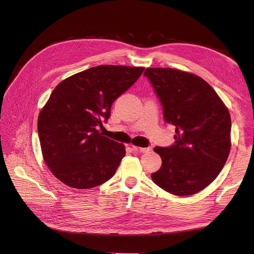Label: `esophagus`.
I'll return each instance as SVG.
<instances>
[{
  "label": "esophagus",
  "mask_w": 254,
  "mask_h": 254,
  "mask_svg": "<svg viewBox=\"0 0 254 254\" xmlns=\"http://www.w3.org/2000/svg\"><path fill=\"white\" fill-rule=\"evenodd\" d=\"M132 150L145 153V152H149L151 150V147H136V146H132Z\"/></svg>",
  "instance_id": "1"
}]
</instances>
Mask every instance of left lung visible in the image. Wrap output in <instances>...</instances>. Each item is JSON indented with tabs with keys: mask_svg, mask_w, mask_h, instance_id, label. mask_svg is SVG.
I'll use <instances>...</instances> for the list:
<instances>
[{
	"mask_svg": "<svg viewBox=\"0 0 254 254\" xmlns=\"http://www.w3.org/2000/svg\"><path fill=\"white\" fill-rule=\"evenodd\" d=\"M144 75L162 105L165 123L176 128L173 145L153 148L162 165L151 179L171 194H196L226 164L231 148L230 113L210 84L194 74L149 67Z\"/></svg>",
	"mask_w": 254,
	"mask_h": 254,
	"instance_id": "1",
	"label": "left lung"
}]
</instances>
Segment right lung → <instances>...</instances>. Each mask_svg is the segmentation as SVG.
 I'll list each match as a JSON object with an SVG mask.
<instances>
[{
  "label": "right lung",
  "instance_id": "add662e5",
  "mask_svg": "<svg viewBox=\"0 0 254 254\" xmlns=\"http://www.w3.org/2000/svg\"><path fill=\"white\" fill-rule=\"evenodd\" d=\"M144 67L98 65L75 74L54 89L38 118L45 163L57 179L74 189H91L114 176L124 145L98 128L110 118L115 99L132 86Z\"/></svg>",
  "mask_w": 254,
  "mask_h": 254
}]
</instances>
